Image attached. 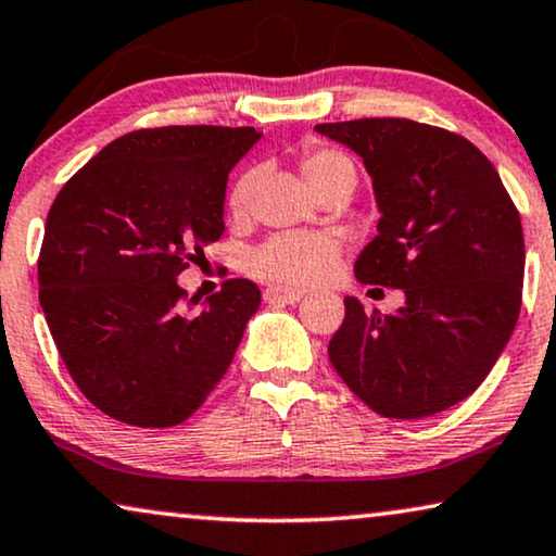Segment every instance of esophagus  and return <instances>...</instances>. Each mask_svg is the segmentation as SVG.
<instances>
[{"mask_svg":"<svg viewBox=\"0 0 556 556\" xmlns=\"http://www.w3.org/2000/svg\"><path fill=\"white\" fill-rule=\"evenodd\" d=\"M264 300L267 302H277V304H296L302 300V292H292V289H279V287H269L264 292Z\"/></svg>","mask_w":556,"mask_h":556,"instance_id":"1","label":"esophagus"}]
</instances>
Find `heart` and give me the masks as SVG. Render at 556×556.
<instances>
[{
    "label": "heart",
    "mask_w": 556,
    "mask_h": 556,
    "mask_svg": "<svg viewBox=\"0 0 556 556\" xmlns=\"http://www.w3.org/2000/svg\"><path fill=\"white\" fill-rule=\"evenodd\" d=\"M296 168L317 197H325L330 189L350 186L353 189L357 168L345 151L332 146H307L296 155ZM260 184V168H247L239 174L229 191L231 216H249L254 203V191ZM338 249L330 239L312 237V233H277L256 249L252 256V271L256 277L271 281L279 289H304L325 279L332 269Z\"/></svg>",
    "instance_id": "1"
}]
</instances>
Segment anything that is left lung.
Segmentation results:
<instances>
[{
  "label": "left lung",
  "instance_id": "left-lung-1",
  "mask_svg": "<svg viewBox=\"0 0 556 556\" xmlns=\"http://www.w3.org/2000/svg\"><path fill=\"white\" fill-rule=\"evenodd\" d=\"M315 128L363 159L382 214L355 277L405 292L393 315L345 296L330 363L378 416H435L481 386L519 319V211L491 161L458 132L408 118Z\"/></svg>",
  "mask_w": 556,
  "mask_h": 556
}]
</instances>
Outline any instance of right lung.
Segmentation results:
<instances>
[{
    "label": "right lung",
    "mask_w": 556,
    "mask_h": 556,
    "mask_svg": "<svg viewBox=\"0 0 556 556\" xmlns=\"http://www.w3.org/2000/svg\"><path fill=\"white\" fill-rule=\"evenodd\" d=\"M260 138L224 125L140 128L54 197L40 304L70 378L105 416L178 426L229 370L260 287L226 279L201 312H186L176 277L224 233L226 178Z\"/></svg>",
    "instance_id": "1"
}]
</instances>
